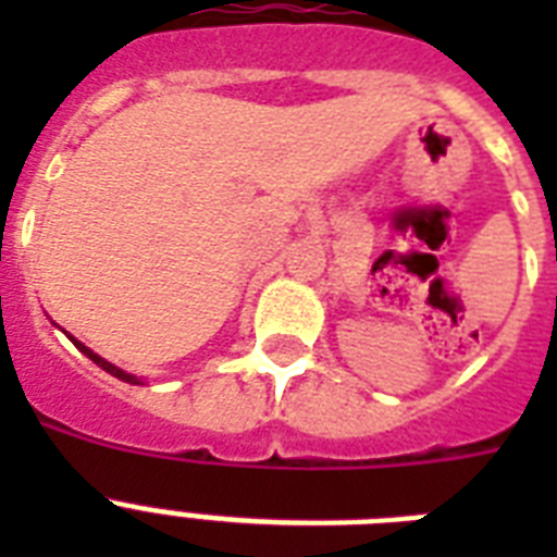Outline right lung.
Instances as JSON below:
<instances>
[{
  "instance_id": "add662e5",
  "label": "right lung",
  "mask_w": 557,
  "mask_h": 557,
  "mask_svg": "<svg viewBox=\"0 0 557 557\" xmlns=\"http://www.w3.org/2000/svg\"><path fill=\"white\" fill-rule=\"evenodd\" d=\"M72 341H74V338H72ZM74 347L81 349L83 356H89V358H91V361H95V364H98V367H103V370H107V372H109V375H115V379L126 381V384H141V379H135V375H129V372H124V370H121V367H115V364H109L107 358H100V356H98V352H91V349H89V347H83L81 341H74Z\"/></svg>"
}]
</instances>
